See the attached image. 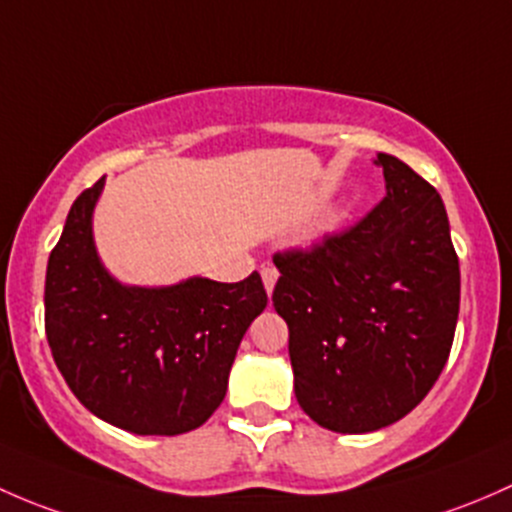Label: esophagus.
<instances>
[{"mask_svg":"<svg viewBox=\"0 0 512 512\" xmlns=\"http://www.w3.org/2000/svg\"><path fill=\"white\" fill-rule=\"evenodd\" d=\"M261 281H263V288H266V293L271 295L273 293V286H276L278 281V271L273 266H261Z\"/></svg>","mask_w":512,"mask_h":512,"instance_id":"obj_1","label":"esophagus"}]
</instances>
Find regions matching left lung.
Here are the masks:
<instances>
[{
  "label": "left lung",
  "mask_w": 512,
  "mask_h": 512,
  "mask_svg": "<svg viewBox=\"0 0 512 512\" xmlns=\"http://www.w3.org/2000/svg\"><path fill=\"white\" fill-rule=\"evenodd\" d=\"M382 202L310 251L273 256L300 409L337 434L407 416L449 360L461 271L439 192L379 152Z\"/></svg>",
  "instance_id": "obj_1"
}]
</instances>
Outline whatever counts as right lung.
Masks as SVG:
<instances>
[{"label": "right lung", "instance_id": "add662e5", "mask_svg": "<svg viewBox=\"0 0 512 512\" xmlns=\"http://www.w3.org/2000/svg\"><path fill=\"white\" fill-rule=\"evenodd\" d=\"M103 184L73 202L49 256L46 340L71 392L98 419L140 436L184 434L224 402L241 337L268 295L256 271L239 283H120L93 241Z\"/></svg>", "mask_w": 512, "mask_h": 512}]
</instances>
